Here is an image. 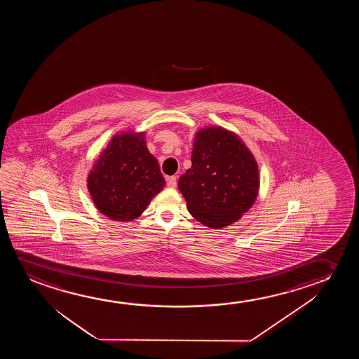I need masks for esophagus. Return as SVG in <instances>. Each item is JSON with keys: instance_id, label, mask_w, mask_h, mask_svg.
Segmentation results:
<instances>
[{"instance_id": "obj_1", "label": "esophagus", "mask_w": 359, "mask_h": 359, "mask_svg": "<svg viewBox=\"0 0 359 359\" xmlns=\"http://www.w3.org/2000/svg\"><path fill=\"white\" fill-rule=\"evenodd\" d=\"M167 187H177V177H169L167 179Z\"/></svg>"}]
</instances>
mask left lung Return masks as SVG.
Returning a JSON list of instances; mask_svg holds the SVG:
<instances>
[{"label": "left lung", "instance_id": "left-lung-1", "mask_svg": "<svg viewBox=\"0 0 359 359\" xmlns=\"http://www.w3.org/2000/svg\"><path fill=\"white\" fill-rule=\"evenodd\" d=\"M191 163L177 187L196 221L219 229L250 210L260 187L259 168L238 135L218 126L201 128Z\"/></svg>", "mask_w": 359, "mask_h": 359}]
</instances>
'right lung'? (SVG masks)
Returning a JSON list of instances; mask_svg holds the SVG:
<instances>
[{
    "label": "right lung",
    "mask_w": 359,
    "mask_h": 359,
    "mask_svg": "<svg viewBox=\"0 0 359 359\" xmlns=\"http://www.w3.org/2000/svg\"><path fill=\"white\" fill-rule=\"evenodd\" d=\"M144 138V133H116L89 172L87 187L94 205L113 221L136 219L165 185Z\"/></svg>",
    "instance_id": "right-lung-1"
}]
</instances>
